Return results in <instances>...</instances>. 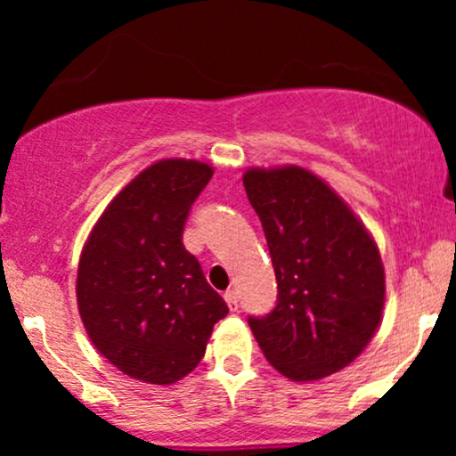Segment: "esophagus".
<instances>
[{
	"label": "esophagus",
	"instance_id": "1",
	"mask_svg": "<svg viewBox=\"0 0 456 456\" xmlns=\"http://www.w3.org/2000/svg\"><path fill=\"white\" fill-rule=\"evenodd\" d=\"M224 302H227V306H229V311H238V294H235L233 289H229L227 294H224Z\"/></svg>",
	"mask_w": 456,
	"mask_h": 456
}]
</instances>
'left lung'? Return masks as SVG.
<instances>
[{
  "instance_id": "left-lung-1",
  "label": "left lung",
  "mask_w": 456,
  "mask_h": 456,
  "mask_svg": "<svg viewBox=\"0 0 456 456\" xmlns=\"http://www.w3.org/2000/svg\"><path fill=\"white\" fill-rule=\"evenodd\" d=\"M244 188L279 285L272 313L248 317L261 352L294 381L337 373L362 354L381 322L378 244L347 203L302 167L248 169Z\"/></svg>"
}]
</instances>
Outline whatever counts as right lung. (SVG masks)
<instances>
[{
	"label": "right lung",
	"mask_w": 456,
	"mask_h": 456,
	"mask_svg": "<svg viewBox=\"0 0 456 456\" xmlns=\"http://www.w3.org/2000/svg\"><path fill=\"white\" fill-rule=\"evenodd\" d=\"M214 169L167 159L119 191L94 224L77 274V305L94 347L128 378L175 384L206 354L229 313L182 244Z\"/></svg>",
	"instance_id": "right-lung-1"
}]
</instances>
